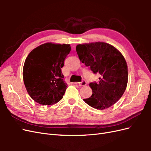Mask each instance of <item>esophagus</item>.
<instances>
[{
	"label": "esophagus",
	"mask_w": 151,
	"mask_h": 151,
	"mask_svg": "<svg viewBox=\"0 0 151 151\" xmlns=\"http://www.w3.org/2000/svg\"><path fill=\"white\" fill-rule=\"evenodd\" d=\"M78 84L81 86H84L86 85L87 83H86V81L85 80H83L81 82H80V83H79Z\"/></svg>",
	"instance_id": "34e87169"
}]
</instances>
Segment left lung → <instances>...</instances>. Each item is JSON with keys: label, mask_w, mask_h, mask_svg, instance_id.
<instances>
[{"label": "left lung", "mask_w": 151, "mask_h": 151, "mask_svg": "<svg viewBox=\"0 0 151 151\" xmlns=\"http://www.w3.org/2000/svg\"><path fill=\"white\" fill-rule=\"evenodd\" d=\"M76 52L82 63L99 74L98 82L91 83L93 94L83 100L98 109L108 108L120 99L128 83V68L125 58L112 45L104 42L79 44Z\"/></svg>", "instance_id": "left-lung-1"}]
</instances>
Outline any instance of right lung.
<instances>
[{"mask_svg": "<svg viewBox=\"0 0 151 151\" xmlns=\"http://www.w3.org/2000/svg\"><path fill=\"white\" fill-rule=\"evenodd\" d=\"M70 50V45L47 43L29 53L24 62L22 76L27 92L35 101L51 105L62 99L67 84L61 68Z\"/></svg>", "mask_w": 151, "mask_h": 151, "instance_id": "add662e5", "label": "right lung"}]
</instances>
